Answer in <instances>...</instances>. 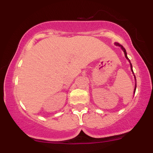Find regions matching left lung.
<instances>
[{
	"label": "left lung",
	"instance_id": "obj_1",
	"mask_svg": "<svg viewBox=\"0 0 153 153\" xmlns=\"http://www.w3.org/2000/svg\"><path fill=\"white\" fill-rule=\"evenodd\" d=\"M115 45H118V46H119V47H121V48L122 49V50L124 51V55H125V57H126V58H127L128 60H129V58H128L127 57V52H126V50L124 48V47H123V46H122V45H120V44H119V43H117L116 42L115 43ZM129 62H130V61H129ZM130 65H131V71H132V66H131V62H130ZM136 87H137V85H135V89H134V92H135V91H136Z\"/></svg>",
	"mask_w": 153,
	"mask_h": 153
}]
</instances>
